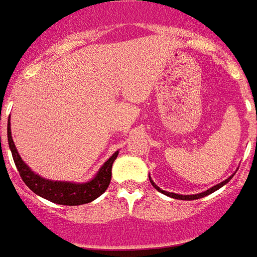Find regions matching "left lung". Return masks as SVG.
I'll return each instance as SVG.
<instances>
[{
  "label": "left lung",
  "mask_w": 257,
  "mask_h": 257,
  "mask_svg": "<svg viewBox=\"0 0 257 257\" xmlns=\"http://www.w3.org/2000/svg\"><path fill=\"white\" fill-rule=\"evenodd\" d=\"M149 179H150V177H149ZM230 179H231V177H230V178H228V179H226V181H223L222 183H219V185H216V186L211 187V189H208L207 191H204V193H199V194H197V195H178V194L169 193V191H164V190H160V189H158L157 185H156V183H154L153 181H152V179H150V182H152V185H153V186L156 187V189L160 190V191H161L162 194H165V195H168V197L176 198V199H182V201H193V199H199V198H203V197H206V195H208V194L214 193L215 190L220 189V187H222L223 185H226V183L228 182Z\"/></svg>",
  "instance_id": "obj_1"
}]
</instances>
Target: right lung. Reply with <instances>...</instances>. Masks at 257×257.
<instances>
[{"mask_svg": "<svg viewBox=\"0 0 257 257\" xmlns=\"http://www.w3.org/2000/svg\"><path fill=\"white\" fill-rule=\"evenodd\" d=\"M8 141H9V148L13 154L14 164L20 172L22 181L26 183V186H29V189L33 190L35 194H38L39 197L49 199L54 203L64 204V206H79V204L89 203L100 197L109 186L110 178H112V164L117 158L118 154V152H116L101 166L95 178L89 182H58V181H49V179L42 178L34 172H31L30 168L22 161V158L17 152L9 126H8Z\"/></svg>", "mask_w": 257, "mask_h": 257, "instance_id": "1", "label": "right lung"}]
</instances>
